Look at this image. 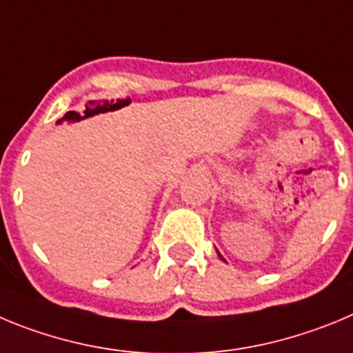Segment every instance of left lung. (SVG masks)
I'll return each mask as SVG.
<instances>
[{
  "label": "left lung",
  "instance_id": "1",
  "mask_svg": "<svg viewBox=\"0 0 353 353\" xmlns=\"http://www.w3.org/2000/svg\"><path fill=\"white\" fill-rule=\"evenodd\" d=\"M218 256H220V259H221V255H220V253H218ZM221 260H225V259H221Z\"/></svg>",
  "mask_w": 353,
  "mask_h": 353
}]
</instances>
